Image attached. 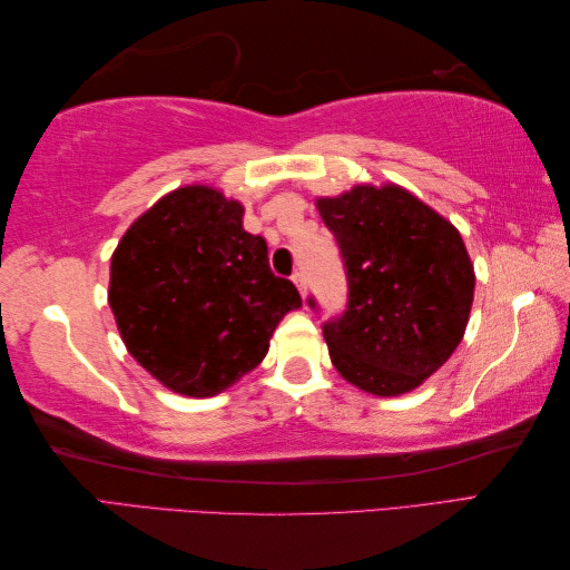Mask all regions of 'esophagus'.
<instances>
[{
  "instance_id": "1",
  "label": "esophagus",
  "mask_w": 570,
  "mask_h": 570,
  "mask_svg": "<svg viewBox=\"0 0 570 570\" xmlns=\"http://www.w3.org/2000/svg\"><path fill=\"white\" fill-rule=\"evenodd\" d=\"M294 284L298 286V292H301V296H304L306 298V276H304V272H296L294 276Z\"/></svg>"
}]
</instances>
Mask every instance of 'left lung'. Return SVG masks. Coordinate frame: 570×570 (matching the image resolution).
<instances>
[{"mask_svg":"<svg viewBox=\"0 0 570 570\" xmlns=\"http://www.w3.org/2000/svg\"><path fill=\"white\" fill-rule=\"evenodd\" d=\"M316 205L347 274V308L323 323L335 370L377 396L416 390L463 341L475 292L463 237L399 186ZM308 306L318 311L316 298Z\"/></svg>","mask_w":570,"mask_h":570,"instance_id":"obj_1","label":"left lung"}]
</instances>
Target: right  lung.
<instances>
[{
    "instance_id": "add662e5",
    "label": "right lung",
    "mask_w": 570,
    "mask_h": 570,
    "mask_svg": "<svg viewBox=\"0 0 570 570\" xmlns=\"http://www.w3.org/2000/svg\"><path fill=\"white\" fill-rule=\"evenodd\" d=\"M245 208L210 186L168 193L119 239L110 308L139 365L168 390L213 396L264 360L301 296L274 276Z\"/></svg>"
}]
</instances>
